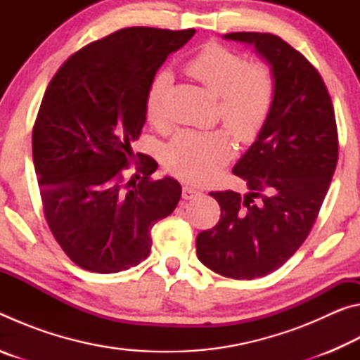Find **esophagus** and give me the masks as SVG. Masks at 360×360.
Here are the masks:
<instances>
[{
	"mask_svg": "<svg viewBox=\"0 0 360 360\" xmlns=\"http://www.w3.org/2000/svg\"><path fill=\"white\" fill-rule=\"evenodd\" d=\"M200 192L197 191V188H193L191 186H184L182 187V198L184 200H192L193 197H197Z\"/></svg>",
	"mask_w": 360,
	"mask_h": 360,
	"instance_id": "1",
	"label": "esophagus"
}]
</instances>
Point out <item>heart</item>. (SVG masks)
<instances>
[{"mask_svg":"<svg viewBox=\"0 0 360 360\" xmlns=\"http://www.w3.org/2000/svg\"><path fill=\"white\" fill-rule=\"evenodd\" d=\"M186 71L217 96L219 115L236 138L249 139L260 130L275 98V79L264 65H249L245 57L221 44H208L187 60ZM173 82L172 71L158 70L146 94L149 120L163 119V98ZM231 155L230 138L222 130L181 131L168 144L167 165L181 178L211 179Z\"/></svg>","mask_w":360,"mask_h":360,"instance_id":"b5f03b06","label":"heart"}]
</instances>
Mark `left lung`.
I'll return each instance as SVG.
<instances>
[{"mask_svg":"<svg viewBox=\"0 0 360 360\" xmlns=\"http://www.w3.org/2000/svg\"><path fill=\"white\" fill-rule=\"evenodd\" d=\"M270 65L275 98L257 138L233 173L249 192H211L221 219L197 236L200 262L233 279L266 276L285 264L311 230L338 160L330 95L318 70L279 36L229 33Z\"/></svg>","mask_w":360,"mask_h":360,"instance_id":"1","label":"left lung"}]
</instances>
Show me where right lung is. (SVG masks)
Segmentation results:
<instances>
[{
	"instance_id": "add662e5",
	"label": "right lung",
	"mask_w": 360,
	"mask_h": 360,
	"mask_svg": "<svg viewBox=\"0 0 360 360\" xmlns=\"http://www.w3.org/2000/svg\"><path fill=\"white\" fill-rule=\"evenodd\" d=\"M193 34L122 28L72 53L49 84L33 129L34 172L49 229L84 270L136 266L150 252V229L179 202V182L150 179L158 163L131 144L152 76ZM136 156L139 174L125 181Z\"/></svg>"
}]
</instances>
